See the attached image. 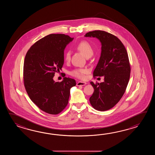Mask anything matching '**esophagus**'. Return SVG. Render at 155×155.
Returning <instances> with one entry per match:
<instances>
[{"label":"esophagus","mask_w":155,"mask_h":155,"mask_svg":"<svg viewBox=\"0 0 155 155\" xmlns=\"http://www.w3.org/2000/svg\"><path fill=\"white\" fill-rule=\"evenodd\" d=\"M86 85V82H82V81H79L77 82L76 85L77 86H85Z\"/></svg>","instance_id":"34e87169"}]
</instances>
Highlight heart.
Segmentation results:
<instances>
[{"instance_id": "b5f03b06", "label": "heart", "mask_w": 155, "mask_h": 155, "mask_svg": "<svg viewBox=\"0 0 155 155\" xmlns=\"http://www.w3.org/2000/svg\"><path fill=\"white\" fill-rule=\"evenodd\" d=\"M76 48L81 53H82L86 57L91 56L93 54L92 46L90 44V43L86 41H82L80 43H79L77 45ZM70 57H71V54L70 52L68 51L65 54V60L66 61H68L70 60ZM88 72H89V70L87 69L78 68V69H75L72 70L70 72V74L76 78L83 79L85 78V74Z\"/></svg>"}]
</instances>
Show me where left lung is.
Here are the masks:
<instances>
[{
    "mask_svg": "<svg viewBox=\"0 0 155 155\" xmlns=\"http://www.w3.org/2000/svg\"><path fill=\"white\" fill-rule=\"evenodd\" d=\"M84 36L97 38L101 44V55L93 74L104 76V81L90 82L94 91L89 100L94 109L104 111L115 105L125 92L131 70L128 54L122 42L111 34L95 30Z\"/></svg>",
    "mask_w": 155,
    "mask_h": 155,
    "instance_id": "1",
    "label": "left lung"
}]
</instances>
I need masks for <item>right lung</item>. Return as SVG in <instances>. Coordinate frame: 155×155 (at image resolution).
Listing matches in <instances>:
<instances>
[{
    "label": "right lung",
    "mask_w": 155,
    "mask_h": 155,
    "mask_svg": "<svg viewBox=\"0 0 155 155\" xmlns=\"http://www.w3.org/2000/svg\"><path fill=\"white\" fill-rule=\"evenodd\" d=\"M74 38L65 34H51L36 41L26 53L24 63V82L30 99L42 111L56 115L68 104L74 79L63 78L55 82V73L64 62V50Z\"/></svg>",
    "instance_id": "add662e5"
}]
</instances>
